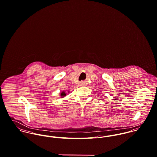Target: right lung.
Returning <instances> with one entry per match:
<instances>
[{
    "instance_id": "1",
    "label": "right lung",
    "mask_w": 157,
    "mask_h": 157,
    "mask_svg": "<svg viewBox=\"0 0 157 157\" xmlns=\"http://www.w3.org/2000/svg\"><path fill=\"white\" fill-rule=\"evenodd\" d=\"M66 92H65V91H63L62 92H61L60 94V96L61 97V98H63V97H65V96H66Z\"/></svg>"
}]
</instances>
